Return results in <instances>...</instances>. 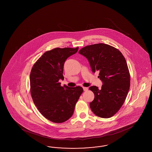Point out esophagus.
Wrapping results in <instances>:
<instances>
[{"label":"esophagus","mask_w":152,"mask_h":152,"mask_svg":"<svg viewBox=\"0 0 152 152\" xmlns=\"http://www.w3.org/2000/svg\"><path fill=\"white\" fill-rule=\"evenodd\" d=\"M83 91H88V88H86V87H83Z\"/></svg>","instance_id":"34e87169"}]
</instances>
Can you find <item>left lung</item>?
<instances>
[{
    "mask_svg": "<svg viewBox=\"0 0 152 152\" xmlns=\"http://www.w3.org/2000/svg\"><path fill=\"white\" fill-rule=\"evenodd\" d=\"M86 57L92 72L99 71V78L102 81L101 88L92 86L94 93L90 107L95 115L109 118L119 110L129 91L130 76L125 58L117 48L104 43L86 46L79 51Z\"/></svg>",
    "mask_w": 152,
    "mask_h": 152,
    "instance_id": "left-lung-1",
    "label": "left lung"
}]
</instances>
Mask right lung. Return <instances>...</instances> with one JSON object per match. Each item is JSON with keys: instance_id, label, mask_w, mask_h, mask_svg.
Returning <instances> with one entry per match:
<instances>
[{"instance_id": "add662e5", "label": "right lung", "mask_w": 152, "mask_h": 152, "mask_svg": "<svg viewBox=\"0 0 152 152\" xmlns=\"http://www.w3.org/2000/svg\"><path fill=\"white\" fill-rule=\"evenodd\" d=\"M78 47L55 48L46 51L33 64L30 74V91L34 104L47 119L62 123L72 116L75 106L83 93V88L61 86L64 65L76 53Z\"/></svg>"}]
</instances>
